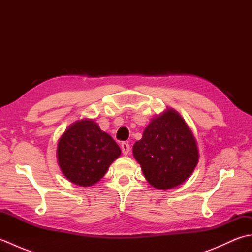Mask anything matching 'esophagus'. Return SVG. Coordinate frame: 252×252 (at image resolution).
I'll list each match as a JSON object with an SVG mask.
<instances>
[{"label": "esophagus", "mask_w": 252, "mask_h": 252, "mask_svg": "<svg viewBox=\"0 0 252 252\" xmlns=\"http://www.w3.org/2000/svg\"><path fill=\"white\" fill-rule=\"evenodd\" d=\"M121 151L123 155H127L130 153V144L127 142H122L121 143Z\"/></svg>", "instance_id": "esophagus-1"}]
</instances>
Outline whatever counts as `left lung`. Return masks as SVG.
I'll list each match as a JSON object with an SVG mask.
<instances>
[{"mask_svg":"<svg viewBox=\"0 0 252 252\" xmlns=\"http://www.w3.org/2000/svg\"><path fill=\"white\" fill-rule=\"evenodd\" d=\"M133 155L149 184L159 189L183 183L198 162L195 137L173 109L154 118L133 146Z\"/></svg>","mask_w":252,"mask_h":252,"instance_id":"left-lung-1","label":"left lung"}]
</instances>
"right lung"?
I'll return each mask as SVG.
<instances>
[{
    "label": "right lung",
    "mask_w": 252,
    "mask_h": 252,
    "mask_svg": "<svg viewBox=\"0 0 252 252\" xmlns=\"http://www.w3.org/2000/svg\"><path fill=\"white\" fill-rule=\"evenodd\" d=\"M120 154L118 144L92 120L73 123L57 145L58 164L63 175L80 186L97 183Z\"/></svg>",
    "instance_id": "obj_1"
}]
</instances>
